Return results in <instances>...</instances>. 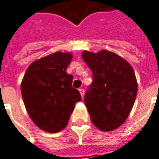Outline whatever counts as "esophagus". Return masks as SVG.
<instances>
[{"mask_svg": "<svg viewBox=\"0 0 159 159\" xmlns=\"http://www.w3.org/2000/svg\"><path fill=\"white\" fill-rule=\"evenodd\" d=\"M79 92H80V94L82 95V97H83V95H84V89H79Z\"/></svg>", "mask_w": 159, "mask_h": 159, "instance_id": "1", "label": "esophagus"}]
</instances>
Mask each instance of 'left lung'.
Segmentation results:
<instances>
[{
	"label": "left lung",
	"instance_id": "obj_1",
	"mask_svg": "<svg viewBox=\"0 0 159 159\" xmlns=\"http://www.w3.org/2000/svg\"><path fill=\"white\" fill-rule=\"evenodd\" d=\"M83 59L93 74V82L84 96L93 125L111 131L127 119L137 94L133 68L122 57L110 51L97 53L83 51Z\"/></svg>",
	"mask_w": 159,
	"mask_h": 159
}]
</instances>
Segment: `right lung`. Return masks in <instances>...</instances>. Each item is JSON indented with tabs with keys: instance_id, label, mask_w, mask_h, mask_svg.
<instances>
[{
	"instance_id": "1",
	"label": "right lung",
	"mask_w": 159,
	"mask_h": 159,
	"mask_svg": "<svg viewBox=\"0 0 159 159\" xmlns=\"http://www.w3.org/2000/svg\"><path fill=\"white\" fill-rule=\"evenodd\" d=\"M72 55L57 52L33 62L21 83V93L28 114L41 129L57 133L68 123L75 104L81 100L72 87V75L66 69Z\"/></svg>"
}]
</instances>
